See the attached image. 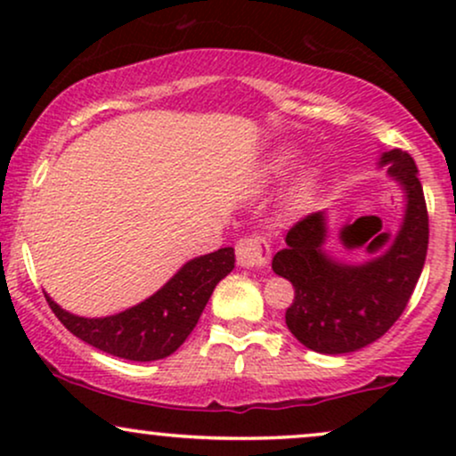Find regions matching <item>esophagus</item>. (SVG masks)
Instances as JSON below:
<instances>
[{
  "label": "esophagus",
  "mask_w": 456,
  "mask_h": 456,
  "mask_svg": "<svg viewBox=\"0 0 456 456\" xmlns=\"http://www.w3.org/2000/svg\"><path fill=\"white\" fill-rule=\"evenodd\" d=\"M235 257L242 268H264L270 261V244L261 235H248L235 246Z\"/></svg>",
  "instance_id": "1"
}]
</instances>
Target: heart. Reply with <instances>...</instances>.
<instances>
[{"instance_id":"b5f03b06","label":"heart","mask_w":456,"mask_h":456,"mask_svg":"<svg viewBox=\"0 0 456 456\" xmlns=\"http://www.w3.org/2000/svg\"><path fill=\"white\" fill-rule=\"evenodd\" d=\"M296 160H297V154L291 148H282L279 151H274V156H272L268 165H265L264 175L268 177V180H276V177L287 175L291 169H294ZM315 192H317V175L313 174V171H306V174L296 182V186L291 188L289 210L305 212L306 208L311 206Z\"/></svg>"}]
</instances>
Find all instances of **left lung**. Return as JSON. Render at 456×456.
Returning <instances> with one entry per match:
<instances>
[{
    "instance_id": "8db88e82",
    "label": "left lung",
    "mask_w": 456,
    "mask_h": 456,
    "mask_svg": "<svg viewBox=\"0 0 456 456\" xmlns=\"http://www.w3.org/2000/svg\"><path fill=\"white\" fill-rule=\"evenodd\" d=\"M378 167L399 184L405 210L395 240L364 261H343L328 250L330 216L315 212L289 229L272 270L294 285L285 313L289 332L317 354H352L388 332L405 311L425 268L428 216L418 167L401 150L381 151Z\"/></svg>"
}]
</instances>
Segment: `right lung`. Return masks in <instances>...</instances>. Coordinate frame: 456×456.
I'll use <instances>...</instances> for the list:
<instances>
[{"instance_id": "right-lung-1", "label": "right lung", "mask_w": 456, "mask_h": 456, "mask_svg": "<svg viewBox=\"0 0 456 456\" xmlns=\"http://www.w3.org/2000/svg\"><path fill=\"white\" fill-rule=\"evenodd\" d=\"M235 268L232 246L186 261L156 294L107 317H81L45 294L64 326L92 347L134 362L171 355L197 326L214 287Z\"/></svg>"}]
</instances>
